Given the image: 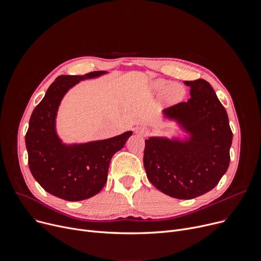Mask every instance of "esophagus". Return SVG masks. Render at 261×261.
Here are the masks:
<instances>
[{
    "instance_id": "esophagus-1",
    "label": "esophagus",
    "mask_w": 261,
    "mask_h": 261,
    "mask_svg": "<svg viewBox=\"0 0 261 261\" xmlns=\"http://www.w3.org/2000/svg\"><path fill=\"white\" fill-rule=\"evenodd\" d=\"M138 132L141 133V134H143V135H147V134H148V130H147L146 128H144V127H143V128H139V129H138Z\"/></svg>"
}]
</instances>
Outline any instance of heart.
<instances>
[{
	"label": "heart",
	"mask_w": 261,
	"mask_h": 261,
	"mask_svg": "<svg viewBox=\"0 0 261 261\" xmlns=\"http://www.w3.org/2000/svg\"><path fill=\"white\" fill-rule=\"evenodd\" d=\"M156 85H158V87L161 88V87L165 85V81L160 80ZM182 95H183V90L176 85H170L165 91L166 98L171 100V101H175L177 99H180L182 97Z\"/></svg>",
	"instance_id": "heart-1"
}]
</instances>
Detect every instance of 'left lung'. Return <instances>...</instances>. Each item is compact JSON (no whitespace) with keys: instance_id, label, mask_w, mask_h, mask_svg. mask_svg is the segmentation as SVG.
I'll return each mask as SVG.
<instances>
[{"instance_id":"left-lung-1","label":"left lung","mask_w":261,"mask_h":261,"mask_svg":"<svg viewBox=\"0 0 261 261\" xmlns=\"http://www.w3.org/2000/svg\"><path fill=\"white\" fill-rule=\"evenodd\" d=\"M191 97L167 108L191 134L180 143L150 138L145 141L144 167L148 180L162 193L189 200L208 193L229 165L232 132L225 108L206 80L185 81Z\"/></svg>"}]
</instances>
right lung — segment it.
I'll return each instance as SVG.
<instances>
[{
    "mask_svg": "<svg viewBox=\"0 0 261 261\" xmlns=\"http://www.w3.org/2000/svg\"><path fill=\"white\" fill-rule=\"evenodd\" d=\"M103 73L57 77L30 119L25 143L31 172L47 193L66 201L86 200L99 193L107 182L112 156L132 134L128 131L109 140L74 146H64L58 139L55 118L63 95L80 80Z\"/></svg>",
    "mask_w": 261,
    "mask_h": 261,
    "instance_id": "add662e5",
    "label": "right lung"
}]
</instances>
